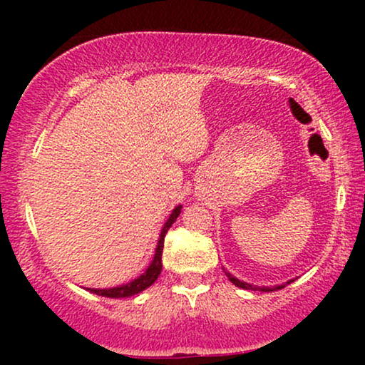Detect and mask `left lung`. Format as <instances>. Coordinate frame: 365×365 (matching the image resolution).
Here are the masks:
<instances>
[{"label":"left lung","instance_id":"obj_1","mask_svg":"<svg viewBox=\"0 0 365 365\" xmlns=\"http://www.w3.org/2000/svg\"><path fill=\"white\" fill-rule=\"evenodd\" d=\"M226 276L229 277V281H231L234 286H237V287H242V289H256V287H252L251 284H247V282H242V281H239V279H236V277H232L231 274L229 272H226ZM292 281H289V282H286V284H291ZM284 286H276V287H262V291H276V289H282Z\"/></svg>","mask_w":365,"mask_h":365}]
</instances>
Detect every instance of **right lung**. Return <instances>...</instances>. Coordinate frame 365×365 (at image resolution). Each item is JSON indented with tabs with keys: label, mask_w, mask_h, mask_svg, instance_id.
<instances>
[{
	"label": "right lung",
	"mask_w": 365,
	"mask_h": 365,
	"mask_svg": "<svg viewBox=\"0 0 365 365\" xmlns=\"http://www.w3.org/2000/svg\"><path fill=\"white\" fill-rule=\"evenodd\" d=\"M182 206H178L174 209L171 216H169L168 222L164 224L163 231H161V237H159L158 247H156V254H154V259L151 262V266L146 269V272L143 276H139L138 279H134L133 282L126 284V286H119V287H113V289H89V291L98 294V296H104V297H113V299H119V297H129L134 296V294L144 291L148 289L154 281L159 277L163 269V247H164V237H166V232L169 231V227L173 226L174 221H176L179 214H181Z\"/></svg>",
	"instance_id": "obj_1"
}]
</instances>
